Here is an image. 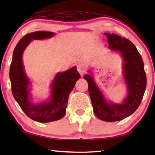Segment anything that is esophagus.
<instances>
[{
    "label": "esophagus",
    "mask_w": 155,
    "mask_h": 155,
    "mask_svg": "<svg viewBox=\"0 0 155 155\" xmlns=\"http://www.w3.org/2000/svg\"><path fill=\"white\" fill-rule=\"evenodd\" d=\"M77 68L78 72H79L81 75H83V74L85 73V72H86V69H85L84 65L83 63H81V62H79V63H77Z\"/></svg>",
    "instance_id": "esophagus-1"
}]
</instances>
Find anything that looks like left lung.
<instances>
[{
    "mask_svg": "<svg viewBox=\"0 0 155 155\" xmlns=\"http://www.w3.org/2000/svg\"><path fill=\"white\" fill-rule=\"evenodd\" d=\"M104 35L107 37L108 48L119 51L123 57V72L127 85V97L121 104L108 103L93 77L85 74L84 78L88 84L94 114L102 120L113 122L129 117L139 107L146 90L147 76L142 57L132 42L114 33H104Z\"/></svg>",
    "mask_w": 155,
    "mask_h": 155,
    "instance_id": "left-lung-1",
    "label": "left lung"
}]
</instances>
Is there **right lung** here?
Wrapping results in <instances>:
<instances>
[{
	"mask_svg": "<svg viewBox=\"0 0 155 155\" xmlns=\"http://www.w3.org/2000/svg\"><path fill=\"white\" fill-rule=\"evenodd\" d=\"M54 35L53 32L47 31H37L26 35L16 46L10 67L9 76L13 97L29 118L44 123L58 120L63 117L69 94L81 77L76 67L58 72L52 81L50 100L40 104H33L30 101V81L22 63L23 52L32 40H42L52 37Z\"/></svg>",
	"mask_w": 155,
	"mask_h": 155,
	"instance_id": "obj_1",
	"label": "right lung"
}]
</instances>
